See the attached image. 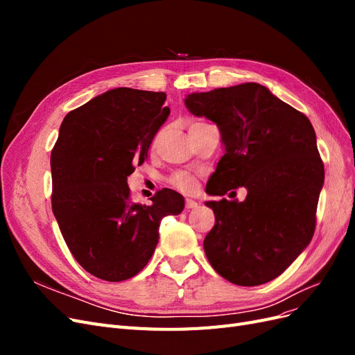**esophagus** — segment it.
<instances>
[{"label": "esophagus", "mask_w": 355, "mask_h": 355, "mask_svg": "<svg viewBox=\"0 0 355 355\" xmlns=\"http://www.w3.org/2000/svg\"><path fill=\"white\" fill-rule=\"evenodd\" d=\"M197 206H198V202H197V201L187 198V201H185V207H187V209H196Z\"/></svg>", "instance_id": "1"}]
</instances>
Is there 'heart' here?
<instances>
[{"instance_id": "heart-1", "label": "heart", "mask_w": 355, "mask_h": 355, "mask_svg": "<svg viewBox=\"0 0 355 355\" xmlns=\"http://www.w3.org/2000/svg\"><path fill=\"white\" fill-rule=\"evenodd\" d=\"M194 124H197V123H194ZM170 182H171V185H173L175 188L184 191V192L194 191L196 185H197L196 178L188 175V173H176V175L171 176Z\"/></svg>"}]
</instances>
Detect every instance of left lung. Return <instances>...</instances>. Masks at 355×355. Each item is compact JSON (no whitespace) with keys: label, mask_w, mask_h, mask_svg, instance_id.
<instances>
[{"label":"left lung","mask_w":355,"mask_h":355,"mask_svg":"<svg viewBox=\"0 0 355 355\" xmlns=\"http://www.w3.org/2000/svg\"><path fill=\"white\" fill-rule=\"evenodd\" d=\"M187 108L216 123L225 155L207 194L244 187V201H207L214 227L204 239L213 270L237 286L274 280L304 252L315 231L324 166L306 115L265 85L244 83L192 93Z\"/></svg>","instance_id":"obj_1"}]
</instances>
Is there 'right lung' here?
I'll return each instance as SVG.
<instances>
[{
  "instance_id": "right-lung-1",
  "label": "right lung",
  "mask_w": 355,
  "mask_h": 355,
  "mask_svg": "<svg viewBox=\"0 0 355 355\" xmlns=\"http://www.w3.org/2000/svg\"><path fill=\"white\" fill-rule=\"evenodd\" d=\"M164 92L118 87L63 118L51 151V209L68 249L105 282L141 272L155 250L161 219L179 214L184 197L161 189L151 206L133 202L127 176L148 158L170 114Z\"/></svg>"
}]
</instances>
